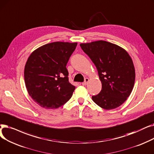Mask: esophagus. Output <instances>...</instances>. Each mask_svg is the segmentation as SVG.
Returning a JSON list of instances; mask_svg holds the SVG:
<instances>
[{"label": "esophagus", "instance_id": "34e87169", "mask_svg": "<svg viewBox=\"0 0 154 154\" xmlns=\"http://www.w3.org/2000/svg\"><path fill=\"white\" fill-rule=\"evenodd\" d=\"M89 78H86L85 79V82H83V83H82V85H84V86H85V85H86L87 84H88V83L89 82Z\"/></svg>", "mask_w": 154, "mask_h": 154}]
</instances>
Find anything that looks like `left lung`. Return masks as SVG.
<instances>
[{
	"label": "left lung",
	"instance_id": "1",
	"mask_svg": "<svg viewBox=\"0 0 154 154\" xmlns=\"http://www.w3.org/2000/svg\"><path fill=\"white\" fill-rule=\"evenodd\" d=\"M80 46L94 64L102 84L93 101L105 109L120 106L134 86L135 72L131 57L122 48L105 41L82 43Z\"/></svg>",
	"mask_w": 154,
	"mask_h": 154
}]
</instances>
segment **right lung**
<instances>
[{
	"label": "right lung",
	"instance_id": "add662e5",
	"mask_svg": "<svg viewBox=\"0 0 154 154\" xmlns=\"http://www.w3.org/2000/svg\"><path fill=\"white\" fill-rule=\"evenodd\" d=\"M77 42H54L36 49L24 68L29 94L46 109L57 108L71 98L75 86L68 79L66 64Z\"/></svg>",
	"mask_w": 154,
	"mask_h": 154
}]
</instances>
